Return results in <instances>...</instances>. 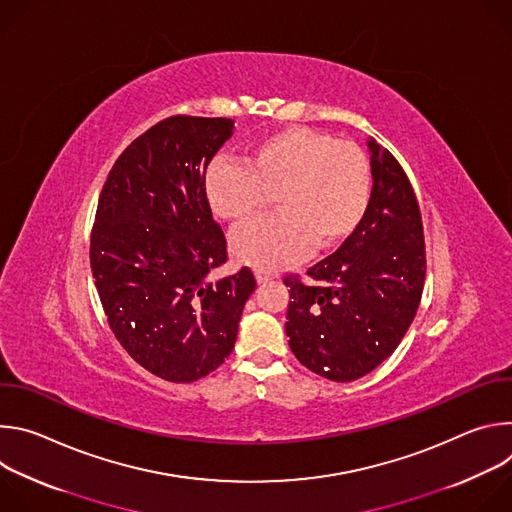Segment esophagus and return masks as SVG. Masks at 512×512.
I'll return each instance as SVG.
<instances>
[{
	"instance_id": "34e87169",
	"label": "esophagus",
	"mask_w": 512,
	"mask_h": 512,
	"mask_svg": "<svg viewBox=\"0 0 512 512\" xmlns=\"http://www.w3.org/2000/svg\"><path fill=\"white\" fill-rule=\"evenodd\" d=\"M255 279H257V283H267L273 279V273L267 269H255Z\"/></svg>"
}]
</instances>
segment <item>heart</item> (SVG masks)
<instances>
[{
    "label": "heart",
    "mask_w": 512,
    "mask_h": 512,
    "mask_svg": "<svg viewBox=\"0 0 512 512\" xmlns=\"http://www.w3.org/2000/svg\"><path fill=\"white\" fill-rule=\"evenodd\" d=\"M247 164L218 160L204 174L212 212L245 225L275 194L271 218L233 237V255L251 267L273 269L344 245L371 202V164L354 143L310 129L285 127L253 141Z\"/></svg>",
    "instance_id": "heart-1"
}]
</instances>
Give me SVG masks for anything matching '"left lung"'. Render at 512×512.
Returning a JSON list of instances; mask_svg holds the SVG:
<instances>
[{
    "instance_id": "1",
    "label": "left lung",
    "mask_w": 512,
    "mask_h": 512,
    "mask_svg": "<svg viewBox=\"0 0 512 512\" xmlns=\"http://www.w3.org/2000/svg\"><path fill=\"white\" fill-rule=\"evenodd\" d=\"M373 190L362 223L330 257L308 269L312 283L285 279L289 348L312 373L350 383L395 352L419 308L425 281L421 212L389 150L373 137Z\"/></svg>"
}]
</instances>
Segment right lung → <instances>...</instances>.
<instances>
[{
    "label": "right lung",
    "instance_id": "obj_1",
    "mask_svg": "<svg viewBox=\"0 0 512 512\" xmlns=\"http://www.w3.org/2000/svg\"><path fill=\"white\" fill-rule=\"evenodd\" d=\"M233 129L225 117L160 121L117 158L97 206L91 269L109 326L137 364L170 383L221 367L255 291L249 267L210 279L227 239L204 174Z\"/></svg>",
    "mask_w": 512,
    "mask_h": 512
}]
</instances>
